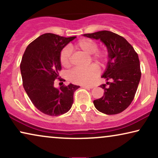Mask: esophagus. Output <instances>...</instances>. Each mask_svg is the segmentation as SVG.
<instances>
[{
  "label": "esophagus",
  "mask_w": 158,
  "mask_h": 158,
  "mask_svg": "<svg viewBox=\"0 0 158 158\" xmlns=\"http://www.w3.org/2000/svg\"><path fill=\"white\" fill-rule=\"evenodd\" d=\"M82 87H83V88H93L94 87V85H83L82 86Z\"/></svg>",
  "instance_id": "obj_1"
}]
</instances>
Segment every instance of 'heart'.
Wrapping results in <instances>:
<instances>
[{"mask_svg":"<svg viewBox=\"0 0 158 158\" xmlns=\"http://www.w3.org/2000/svg\"><path fill=\"white\" fill-rule=\"evenodd\" d=\"M75 48L90 55V59L99 66H103L108 60V53L103 50H97L98 44L89 39H82L74 45ZM70 49L64 47L60 54V62L64 68H69L71 65ZM99 74L96 66L90 65L86 68H75L69 73L70 82L80 85H88L96 79Z\"/></svg>","mask_w":158,"mask_h":158,"instance_id":"obj_1","label":"heart"}]
</instances>
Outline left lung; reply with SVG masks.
Returning a JSON list of instances; mask_svg holds the SVG:
<instances>
[{
    "label": "left lung",
    "mask_w": 158,
    "mask_h": 158,
    "mask_svg": "<svg viewBox=\"0 0 158 158\" xmlns=\"http://www.w3.org/2000/svg\"><path fill=\"white\" fill-rule=\"evenodd\" d=\"M87 37L100 40L106 46L109 53L107 68L102 75L111 83L101 85L104 94L94 101L97 110L108 115L124 111L135 98L140 78L139 60L133 47L122 36L109 31L85 34Z\"/></svg>",
    "instance_id": "1"
}]
</instances>
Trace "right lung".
I'll list each match as a JSON object with an SVG mask.
<instances>
[{
    "label": "right lung",
    "instance_id": "obj_1",
    "mask_svg": "<svg viewBox=\"0 0 158 158\" xmlns=\"http://www.w3.org/2000/svg\"><path fill=\"white\" fill-rule=\"evenodd\" d=\"M75 37L44 34L30 43L23 53L20 64L23 86L34 106L47 115L57 116L68 112L74 93L80 88L71 83L60 88L54 86L62 69L60 52Z\"/></svg>",
    "mask_w": 158,
    "mask_h": 158
}]
</instances>
